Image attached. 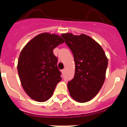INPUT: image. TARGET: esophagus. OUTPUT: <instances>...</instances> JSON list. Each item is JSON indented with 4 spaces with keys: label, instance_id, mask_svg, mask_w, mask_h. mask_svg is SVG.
Wrapping results in <instances>:
<instances>
[{
    "label": "esophagus",
    "instance_id": "obj_1",
    "mask_svg": "<svg viewBox=\"0 0 127 127\" xmlns=\"http://www.w3.org/2000/svg\"><path fill=\"white\" fill-rule=\"evenodd\" d=\"M62 72L63 74H64V72H65V69H63V70H62Z\"/></svg>",
    "mask_w": 127,
    "mask_h": 127
}]
</instances>
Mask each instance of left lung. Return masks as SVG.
<instances>
[{
    "label": "left lung",
    "mask_w": 127,
    "mask_h": 127,
    "mask_svg": "<svg viewBox=\"0 0 127 127\" xmlns=\"http://www.w3.org/2000/svg\"><path fill=\"white\" fill-rule=\"evenodd\" d=\"M74 55L75 74L67 86L71 97L78 102L90 101L101 89L108 60L99 44L85 34L61 35Z\"/></svg>",
    "instance_id": "1"
}]
</instances>
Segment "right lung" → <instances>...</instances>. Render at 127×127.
<instances>
[{
  "label": "right lung",
  "instance_id": "add662e5",
  "mask_svg": "<svg viewBox=\"0 0 127 127\" xmlns=\"http://www.w3.org/2000/svg\"><path fill=\"white\" fill-rule=\"evenodd\" d=\"M63 42L58 35L42 33L30 40L20 53L17 65L20 81L26 94L35 101L48 100L61 81L58 58L53 51Z\"/></svg>",
  "mask_w": 127,
  "mask_h": 127
}]
</instances>
